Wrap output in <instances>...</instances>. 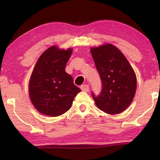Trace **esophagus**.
Instances as JSON below:
<instances>
[{
    "instance_id": "obj_1",
    "label": "esophagus",
    "mask_w": 160,
    "mask_h": 160,
    "mask_svg": "<svg viewBox=\"0 0 160 160\" xmlns=\"http://www.w3.org/2000/svg\"><path fill=\"white\" fill-rule=\"evenodd\" d=\"M80 89L82 91L85 92H89V86L88 85H83L80 87Z\"/></svg>"
}]
</instances>
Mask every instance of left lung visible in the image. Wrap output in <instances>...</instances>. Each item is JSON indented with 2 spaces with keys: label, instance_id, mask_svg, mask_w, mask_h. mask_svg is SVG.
I'll list each match as a JSON object with an SVG mask.
<instances>
[{
  "label": "left lung",
  "instance_id": "left-lung-1",
  "mask_svg": "<svg viewBox=\"0 0 160 160\" xmlns=\"http://www.w3.org/2000/svg\"><path fill=\"white\" fill-rule=\"evenodd\" d=\"M102 80L98 96L92 92L97 107L109 114H117L131 104L136 91L137 80L125 56L115 46L105 44L90 49Z\"/></svg>",
  "mask_w": 160,
  "mask_h": 160
}]
</instances>
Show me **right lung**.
Segmentation results:
<instances>
[{"instance_id":"add662e5","label":"right lung","mask_w":160,"mask_h":160,"mask_svg":"<svg viewBox=\"0 0 160 160\" xmlns=\"http://www.w3.org/2000/svg\"><path fill=\"white\" fill-rule=\"evenodd\" d=\"M72 51V48L60 49L52 46L40 56L35 65L29 93L32 104L42 114H63L71 108L75 96L81 91L65 70Z\"/></svg>"}]
</instances>
